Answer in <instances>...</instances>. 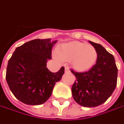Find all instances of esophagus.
Instances as JSON below:
<instances>
[{"instance_id": "1", "label": "esophagus", "mask_w": 124, "mask_h": 124, "mask_svg": "<svg viewBox=\"0 0 124 124\" xmlns=\"http://www.w3.org/2000/svg\"><path fill=\"white\" fill-rule=\"evenodd\" d=\"M65 72H70V69L68 67H65Z\"/></svg>"}]
</instances>
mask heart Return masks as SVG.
<instances>
[{"label": "heart", "mask_w": 124, "mask_h": 124, "mask_svg": "<svg viewBox=\"0 0 124 124\" xmlns=\"http://www.w3.org/2000/svg\"><path fill=\"white\" fill-rule=\"evenodd\" d=\"M60 59L70 61L72 66L79 71L90 69L97 59V52L93 45L79 41H72L63 45L56 50Z\"/></svg>", "instance_id": "b5f03b06"}]
</instances>
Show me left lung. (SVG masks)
Segmentation results:
<instances>
[{
	"label": "left lung",
	"instance_id": "obj_1",
	"mask_svg": "<svg viewBox=\"0 0 124 124\" xmlns=\"http://www.w3.org/2000/svg\"><path fill=\"white\" fill-rule=\"evenodd\" d=\"M97 52L96 64L87 72L71 70L77 80L72 86L74 101L83 107H96L106 101L117 85V70L113 55L102 45L89 41Z\"/></svg>",
	"mask_w": 124,
	"mask_h": 124
}]
</instances>
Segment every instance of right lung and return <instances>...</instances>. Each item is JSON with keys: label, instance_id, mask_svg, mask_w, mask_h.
I'll return each instance as SVG.
<instances>
[{"label": "right lung", "instance_id": "add662e5", "mask_svg": "<svg viewBox=\"0 0 124 124\" xmlns=\"http://www.w3.org/2000/svg\"><path fill=\"white\" fill-rule=\"evenodd\" d=\"M57 41L34 39L16 47L9 59L6 80L15 97L27 105L45 103L52 95L55 83L61 79L64 67L57 72L46 67L52 59V49Z\"/></svg>", "mask_w": 124, "mask_h": 124}]
</instances>
